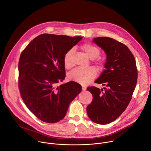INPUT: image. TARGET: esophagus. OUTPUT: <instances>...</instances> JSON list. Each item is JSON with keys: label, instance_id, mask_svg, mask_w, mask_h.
<instances>
[{"label": "esophagus", "instance_id": "34e87169", "mask_svg": "<svg viewBox=\"0 0 151 151\" xmlns=\"http://www.w3.org/2000/svg\"><path fill=\"white\" fill-rule=\"evenodd\" d=\"M86 89H87L86 87H85L84 86H82V90H83V91H85V90H86Z\"/></svg>", "mask_w": 151, "mask_h": 151}]
</instances>
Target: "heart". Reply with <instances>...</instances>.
<instances>
[{
    "label": "heart",
    "instance_id": "1",
    "mask_svg": "<svg viewBox=\"0 0 151 151\" xmlns=\"http://www.w3.org/2000/svg\"><path fill=\"white\" fill-rule=\"evenodd\" d=\"M81 49L90 59H96L100 53V50L97 47L89 43L82 45ZM73 53V50L70 49L66 52L64 56V65L67 69L71 68L73 65L72 59ZM95 64L98 67H101L103 65V62L100 59H95ZM96 76V70L92 67H88L86 68H76L68 73L67 78L70 81L84 85L92 81Z\"/></svg>",
    "mask_w": 151,
    "mask_h": 151
}]
</instances>
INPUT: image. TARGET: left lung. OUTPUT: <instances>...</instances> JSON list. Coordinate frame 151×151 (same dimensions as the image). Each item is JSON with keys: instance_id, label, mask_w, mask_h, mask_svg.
Instances as JSON below:
<instances>
[{"instance_id": "left-lung-1", "label": "left lung", "mask_w": 151, "mask_h": 151, "mask_svg": "<svg viewBox=\"0 0 151 151\" xmlns=\"http://www.w3.org/2000/svg\"><path fill=\"white\" fill-rule=\"evenodd\" d=\"M92 41L106 54L105 70L95 81L106 87L104 91L95 87L87 88L93 95L87 113L95 123L107 124L127 107L136 87L137 68L134 55L124 44L107 37H95Z\"/></svg>"}]
</instances>
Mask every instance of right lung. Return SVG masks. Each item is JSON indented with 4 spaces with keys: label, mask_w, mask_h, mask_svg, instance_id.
<instances>
[{
    "label": "right lung",
    "mask_w": 151,
    "mask_h": 151,
    "mask_svg": "<svg viewBox=\"0 0 151 151\" xmlns=\"http://www.w3.org/2000/svg\"><path fill=\"white\" fill-rule=\"evenodd\" d=\"M83 37L42 34L27 46L19 62V87L28 109L41 121L63 119L68 106L81 92L74 81L56 84L65 78L64 56Z\"/></svg>",
    "instance_id": "add662e5"
}]
</instances>
